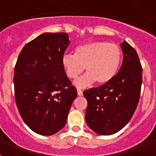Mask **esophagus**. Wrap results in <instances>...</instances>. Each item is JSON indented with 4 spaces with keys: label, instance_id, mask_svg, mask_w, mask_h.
<instances>
[{
    "label": "esophagus",
    "instance_id": "1",
    "mask_svg": "<svg viewBox=\"0 0 156 156\" xmlns=\"http://www.w3.org/2000/svg\"><path fill=\"white\" fill-rule=\"evenodd\" d=\"M77 94L79 96H82L83 95V91L80 90V89H77Z\"/></svg>",
    "mask_w": 156,
    "mask_h": 156
}]
</instances>
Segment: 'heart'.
<instances>
[{"label":"heart","mask_w":156,"mask_h":156,"mask_svg":"<svg viewBox=\"0 0 156 156\" xmlns=\"http://www.w3.org/2000/svg\"><path fill=\"white\" fill-rule=\"evenodd\" d=\"M122 51L119 45L106 41H93L79 45L73 55H65L62 65L66 76L76 79L86 69L87 73L75 82L77 87H86L94 82L104 85L115 76L120 66Z\"/></svg>","instance_id":"heart-1"}]
</instances>
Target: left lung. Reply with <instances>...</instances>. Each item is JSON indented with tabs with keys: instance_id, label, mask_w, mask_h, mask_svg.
I'll list each match as a JSON object with an SVG mask.
<instances>
[{
	"instance_id": "1",
	"label": "left lung",
	"mask_w": 156,
	"mask_h": 156,
	"mask_svg": "<svg viewBox=\"0 0 156 156\" xmlns=\"http://www.w3.org/2000/svg\"><path fill=\"white\" fill-rule=\"evenodd\" d=\"M122 66L109 83L83 92L87 101L85 119L95 133L111 135L127 124L137 108L142 83V67L134 48L120 44Z\"/></svg>"
}]
</instances>
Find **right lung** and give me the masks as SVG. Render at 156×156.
<instances>
[{
    "label": "right lung",
    "instance_id": "add662e5",
    "mask_svg": "<svg viewBox=\"0 0 156 156\" xmlns=\"http://www.w3.org/2000/svg\"><path fill=\"white\" fill-rule=\"evenodd\" d=\"M69 43L66 33H44L25 45L16 62V105L25 123L38 134L61 130L77 96L62 65Z\"/></svg>",
    "mask_w": 156,
    "mask_h": 156
}]
</instances>
